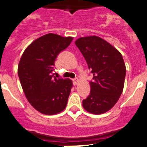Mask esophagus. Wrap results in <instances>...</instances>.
I'll use <instances>...</instances> for the list:
<instances>
[{"instance_id": "esophagus-1", "label": "esophagus", "mask_w": 147, "mask_h": 147, "mask_svg": "<svg viewBox=\"0 0 147 147\" xmlns=\"http://www.w3.org/2000/svg\"><path fill=\"white\" fill-rule=\"evenodd\" d=\"M73 83H74V85H76L79 83V80H78V78H75L74 80H73Z\"/></svg>"}]
</instances>
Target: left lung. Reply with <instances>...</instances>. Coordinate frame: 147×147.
<instances>
[{"mask_svg":"<svg viewBox=\"0 0 147 147\" xmlns=\"http://www.w3.org/2000/svg\"><path fill=\"white\" fill-rule=\"evenodd\" d=\"M75 44L93 75L90 93L83 100V107L90 113H105L115 105L123 91L126 76L124 59L117 49L96 36L80 37Z\"/></svg>","mask_w":147,"mask_h":147,"instance_id":"8db88e82","label":"left lung"}]
</instances>
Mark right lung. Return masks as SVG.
Returning a JSON list of instances; mask_svg holds the SVG:
<instances>
[{"instance_id": "1", "label": "right lung", "mask_w": 147, "mask_h": 147, "mask_svg": "<svg viewBox=\"0 0 147 147\" xmlns=\"http://www.w3.org/2000/svg\"><path fill=\"white\" fill-rule=\"evenodd\" d=\"M73 37L47 34L24 51L18 65V76L28 102L45 115L62 112L67 105L72 81L54 76V62Z\"/></svg>"}]
</instances>
